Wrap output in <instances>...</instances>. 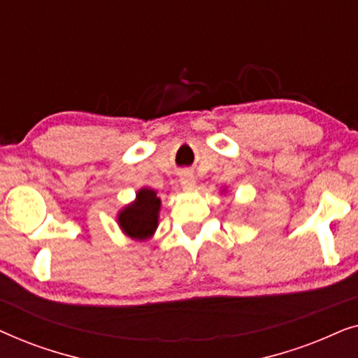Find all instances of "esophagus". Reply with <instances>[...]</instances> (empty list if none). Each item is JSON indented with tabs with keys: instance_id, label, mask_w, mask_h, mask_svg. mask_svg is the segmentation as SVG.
Segmentation results:
<instances>
[{
	"instance_id": "obj_1",
	"label": "esophagus",
	"mask_w": 358,
	"mask_h": 358,
	"mask_svg": "<svg viewBox=\"0 0 358 358\" xmlns=\"http://www.w3.org/2000/svg\"><path fill=\"white\" fill-rule=\"evenodd\" d=\"M179 182L182 185L184 189H192L195 185V178L190 171H182L179 176Z\"/></svg>"
}]
</instances>
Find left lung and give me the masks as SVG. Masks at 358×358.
<instances>
[{
    "label": "left lung",
    "instance_id": "left-lung-1",
    "mask_svg": "<svg viewBox=\"0 0 358 358\" xmlns=\"http://www.w3.org/2000/svg\"><path fill=\"white\" fill-rule=\"evenodd\" d=\"M223 190H224V189H223Z\"/></svg>",
    "mask_w": 358,
    "mask_h": 358
}]
</instances>
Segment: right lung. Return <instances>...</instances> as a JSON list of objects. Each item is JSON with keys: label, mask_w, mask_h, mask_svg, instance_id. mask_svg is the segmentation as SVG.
I'll use <instances>...</instances> for the list:
<instances>
[{"label": "right lung", "mask_w": 358, "mask_h": 358, "mask_svg": "<svg viewBox=\"0 0 358 358\" xmlns=\"http://www.w3.org/2000/svg\"><path fill=\"white\" fill-rule=\"evenodd\" d=\"M161 199L155 189L141 187L134 202L127 203L117 213V224L122 233L134 241H148L153 238L159 223Z\"/></svg>", "instance_id": "1"}]
</instances>
